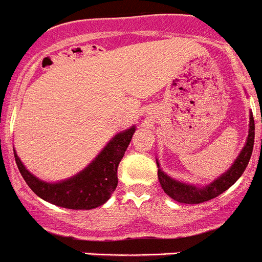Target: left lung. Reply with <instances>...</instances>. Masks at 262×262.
I'll return each mask as SVG.
<instances>
[{
	"instance_id": "1",
	"label": "left lung",
	"mask_w": 262,
	"mask_h": 262,
	"mask_svg": "<svg viewBox=\"0 0 262 262\" xmlns=\"http://www.w3.org/2000/svg\"><path fill=\"white\" fill-rule=\"evenodd\" d=\"M254 144V120L253 115L250 114L249 116V133H248L247 143L244 148L241 149L240 155L234 160L232 167L224 172L223 175L219 176L216 180L209 183L205 187H196V185L185 184V183L178 182L175 179H172L167 173L158 169V178L160 185H162L163 191L167 193L171 199L179 203H184V204H200L204 201L214 199L216 196L221 195L223 192L227 191L229 187L237 182L238 178L244 173L245 168H247L248 163L252 156V151H253ZM156 164L159 167V163L156 160Z\"/></svg>"
}]
</instances>
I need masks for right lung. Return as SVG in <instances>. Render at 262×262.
<instances>
[{"label":"right lung","instance_id":"add662e5","mask_svg":"<svg viewBox=\"0 0 262 262\" xmlns=\"http://www.w3.org/2000/svg\"><path fill=\"white\" fill-rule=\"evenodd\" d=\"M135 126L116 134L99 155L73 178L46 183L25 168L14 151L17 167L26 184L43 200L69 209H93L104 204L118 185V165L133 139Z\"/></svg>","mask_w":262,"mask_h":262}]
</instances>
